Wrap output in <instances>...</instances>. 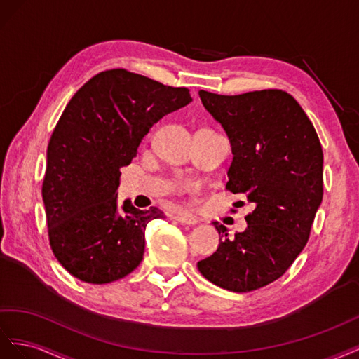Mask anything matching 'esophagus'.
<instances>
[{
	"label": "esophagus",
	"instance_id": "esophagus-1",
	"mask_svg": "<svg viewBox=\"0 0 359 359\" xmlns=\"http://www.w3.org/2000/svg\"><path fill=\"white\" fill-rule=\"evenodd\" d=\"M174 219H176L180 224H187V225H194V224L198 222V219L194 217V215H188V213H179V215H176V217H174Z\"/></svg>",
	"mask_w": 359,
	"mask_h": 359
}]
</instances>
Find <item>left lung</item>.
<instances>
[{
	"label": "left lung",
	"mask_w": 359,
	"mask_h": 359,
	"mask_svg": "<svg viewBox=\"0 0 359 359\" xmlns=\"http://www.w3.org/2000/svg\"><path fill=\"white\" fill-rule=\"evenodd\" d=\"M204 108L231 141L227 189L245 194L254 210L248 227L229 238L213 222L219 247L197 263L204 278L245 293L278 280L309 242L323 197V151L310 118L287 91L243 95L200 90Z\"/></svg>",
	"instance_id": "obj_1"
}]
</instances>
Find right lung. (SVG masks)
Segmentation results:
<instances>
[{
	"instance_id": "obj_1",
	"label": "right lung",
	"mask_w": 359,
	"mask_h": 359,
	"mask_svg": "<svg viewBox=\"0 0 359 359\" xmlns=\"http://www.w3.org/2000/svg\"><path fill=\"white\" fill-rule=\"evenodd\" d=\"M191 100L187 87L126 69L100 72L69 100L48 144L42 197L50 250L75 278L107 284L141 263L146 225L163 213L117 206L120 168L153 123Z\"/></svg>"
}]
</instances>
